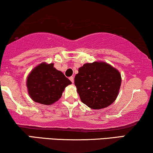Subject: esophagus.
<instances>
[{
    "label": "esophagus",
    "mask_w": 153,
    "mask_h": 153,
    "mask_svg": "<svg viewBox=\"0 0 153 153\" xmlns=\"http://www.w3.org/2000/svg\"><path fill=\"white\" fill-rule=\"evenodd\" d=\"M69 79H70V81L71 82H74V77L73 76H71V77H69Z\"/></svg>",
    "instance_id": "34e87169"
}]
</instances>
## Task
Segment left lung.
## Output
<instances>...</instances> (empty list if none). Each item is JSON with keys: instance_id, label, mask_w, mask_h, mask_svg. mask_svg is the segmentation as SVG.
I'll return each instance as SVG.
<instances>
[{"instance_id": "obj_1", "label": "left lung", "mask_w": 153, "mask_h": 153, "mask_svg": "<svg viewBox=\"0 0 153 153\" xmlns=\"http://www.w3.org/2000/svg\"><path fill=\"white\" fill-rule=\"evenodd\" d=\"M120 84L119 71L105 62L85 64L74 78L81 101L92 109L104 108L114 103Z\"/></svg>"}]
</instances>
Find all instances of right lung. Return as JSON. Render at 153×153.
<instances>
[{
    "mask_svg": "<svg viewBox=\"0 0 153 153\" xmlns=\"http://www.w3.org/2000/svg\"><path fill=\"white\" fill-rule=\"evenodd\" d=\"M62 71L53 64L42 63L31 71L27 79L30 97L35 102L51 105L60 99L66 86L71 84Z\"/></svg>",
    "mask_w": 153,
    "mask_h": 153,
    "instance_id": "obj_1",
    "label": "right lung"
}]
</instances>
